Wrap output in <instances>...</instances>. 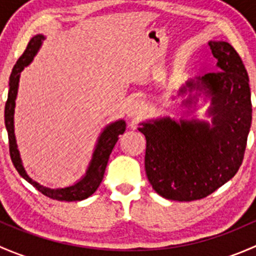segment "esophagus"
I'll list each match as a JSON object with an SVG mask.
<instances>
[{
    "label": "esophagus",
    "mask_w": 256,
    "mask_h": 256,
    "mask_svg": "<svg viewBox=\"0 0 256 256\" xmlns=\"http://www.w3.org/2000/svg\"><path fill=\"white\" fill-rule=\"evenodd\" d=\"M144 105L141 102H132L128 108V116H135L138 114H140L142 112Z\"/></svg>",
    "instance_id": "esophagus-1"
}]
</instances>
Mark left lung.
<instances>
[{
  "instance_id": "left-lung-1",
  "label": "left lung",
  "mask_w": 256,
  "mask_h": 256,
  "mask_svg": "<svg viewBox=\"0 0 256 256\" xmlns=\"http://www.w3.org/2000/svg\"><path fill=\"white\" fill-rule=\"evenodd\" d=\"M209 47L218 70L190 80L180 92L188 88L212 98L213 128L164 118L138 128L146 138L147 178L167 200L190 202L207 197L236 176L244 158L252 112L249 76L229 43L209 42Z\"/></svg>"
}]
</instances>
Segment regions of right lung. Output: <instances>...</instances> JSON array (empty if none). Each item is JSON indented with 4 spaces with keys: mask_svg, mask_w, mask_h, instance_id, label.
I'll use <instances>...</instances> for the list:
<instances>
[{
    "mask_svg": "<svg viewBox=\"0 0 256 256\" xmlns=\"http://www.w3.org/2000/svg\"><path fill=\"white\" fill-rule=\"evenodd\" d=\"M44 40L42 34H37L30 40L27 48L23 52L22 56L18 58L17 63L14 64V69H12L11 76H10V90H8V98H7L6 106H4V124H6L7 132H8V144H10V156H11L14 166L16 167L18 174L24 178L27 182H30L36 190H40L47 197L52 200H66V202H73V200H82L92 196L98 187L102 183V178H104L105 168H106L108 161H109L110 154H112L114 146L118 142V136L122 135L125 131V121L120 120L108 126L104 131H102V136L98 141L96 148H95L94 154H92V160L90 162V166L88 168L86 174L82 180L76 183L74 186L66 188H58V190H50V188L43 187V186L38 184L37 182L28 177L26 174L24 168L20 162V154H18L16 138H14V105H16V96H17V89H18V80H20V73L23 70L24 66L32 62L33 56H36L37 50L40 49L42 40Z\"/></svg>",
    "mask_w": 256,
    "mask_h": 256,
    "instance_id": "obj_1",
    "label": "right lung"
}]
</instances>
